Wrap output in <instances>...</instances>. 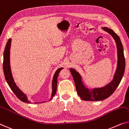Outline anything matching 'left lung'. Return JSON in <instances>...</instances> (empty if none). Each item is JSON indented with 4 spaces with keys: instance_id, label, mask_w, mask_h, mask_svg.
Here are the masks:
<instances>
[{
    "instance_id": "obj_1",
    "label": "left lung",
    "mask_w": 129,
    "mask_h": 129,
    "mask_svg": "<svg viewBox=\"0 0 129 129\" xmlns=\"http://www.w3.org/2000/svg\"><path fill=\"white\" fill-rule=\"evenodd\" d=\"M112 36L116 44L118 50V64L114 79L110 83L104 87L95 88L91 90L84 86L82 81V77L75 70L70 68L71 74L74 78L76 90L79 96L84 101H100L107 99L112 95L122 80L125 70V58L123 53V48L119 36L114 30L107 27L102 28Z\"/></svg>"
}]
</instances>
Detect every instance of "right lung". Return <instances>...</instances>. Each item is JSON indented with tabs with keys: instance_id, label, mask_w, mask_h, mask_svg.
<instances>
[{
	"instance_id": "right-lung-1",
	"label": "right lung",
	"mask_w": 129,
	"mask_h": 129,
	"mask_svg": "<svg viewBox=\"0 0 129 129\" xmlns=\"http://www.w3.org/2000/svg\"><path fill=\"white\" fill-rule=\"evenodd\" d=\"M11 43V39H9L7 42L6 45L5 51H4L3 54V72L4 75L6 80L7 83H8L9 87L12 90L15 95L18 97V99H20L21 101L24 103H30V101H28L26 97V94L23 93L19 88L17 87L16 84L14 82V80L13 79L12 74H11V68H10V46ZM62 68H59L57 70L56 72H55L54 75L53 76V82H52V93H51V96L50 98L51 100L53 99V97L55 95V93L57 91V78H58V74L61 70H62ZM46 101H44L43 103H45Z\"/></svg>"
}]
</instances>
